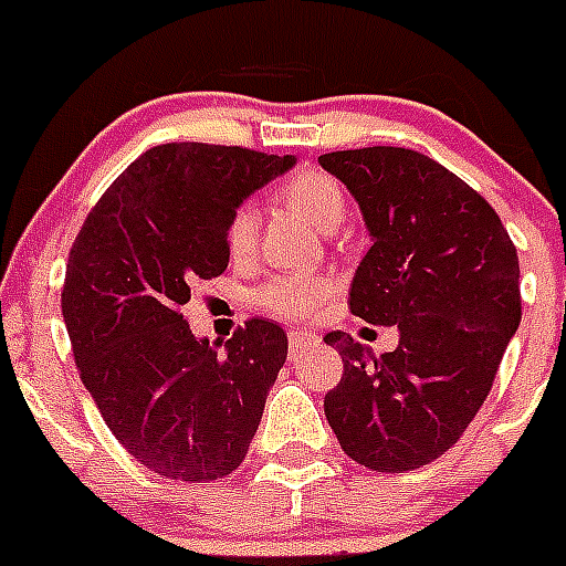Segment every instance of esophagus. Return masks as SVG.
Segmentation results:
<instances>
[{
	"label": "esophagus",
	"instance_id": "obj_1",
	"mask_svg": "<svg viewBox=\"0 0 566 566\" xmlns=\"http://www.w3.org/2000/svg\"><path fill=\"white\" fill-rule=\"evenodd\" d=\"M315 343H317L315 335H306V332L292 329L289 332V357H294L301 349H306V346H315Z\"/></svg>",
	"mask_w": 566,
	"mask_h": 566
}]
</instances>
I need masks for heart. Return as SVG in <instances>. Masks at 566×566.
<instances>
[{"mask_svg": "<svg viewBox=\"0 0 566 566\" xmlns=\"http://www.w3.org/2000/svg\"><path fill=\"white\" fill-rule=\"evenodd\" d=\"M277 200L297 214H303L312 226L332 231L346 217V195L340 182L321 168H301L280 182ZM260 217L251 202H240L226 223V249L234 260H249L258 249ZM332 277L308 272L274 274L254 289V303L263 312L286 321H306L323 306L332 294Z\"/></svg>", "mask_w": 566, "mask_h": 566, "instance_id": "heart-1", "label": "heart"}]
</instances>
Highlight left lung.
<instances>
[{"label":"left lung","mask_w":566,"mask_h":566,"mask_svg":"<svg viewBox=\"0 0 566 566\" xmlns=\"http://www.w3.org/2000/svg\"><path fill=\"white\" fill-rule=\"evenodd\" d=\"M317 159L355 195L371 234L352 315L400 329L398 349L380 357L346 332L323 337L343 357L323 412L360 467L418 470L484 407L521 323L518 254L490 202L427 154L371 145Z\"/></svg>","instance_id":"obj_1"}]
</instances>
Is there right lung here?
Wrapping results in <instances>:
<instances>
[{
    "instance_id": "right-lung-1",
    "label": "right lung",
    "mask_w": 566,
    "mask_h": 566,
    "mask_svg": "<svg viewBox=\"0 0 566 566\" xmlns=\"http://www.w3.org/2000/svg\"><path fill=\"white\" fill-rule=\"evenodd\" d=\"M294 157L243 145H154L111 182L67 254L62 317L103 421L143 467L209 484L243 463L286 332L251 317L197 340L180 308L226 272V223Z\"/></svg>"
}]
</instances>
